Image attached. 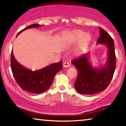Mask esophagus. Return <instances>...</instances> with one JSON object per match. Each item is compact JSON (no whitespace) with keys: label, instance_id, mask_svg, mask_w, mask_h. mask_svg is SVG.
Segmentation results:
<instances>
[{"label":"esophagus","instance_id":"1","mask_svg":"<svg viewBox=\"0 0 126 126\" xmlns=\"http://www.w3.org/2000/svg\"><path fill=\"white\" fill-rule=\"evenodd\" d=\"M71 66V64L68 62H64L63 63V67H69Z\"/></svg>","mask_w":126,"mask_h":126}]
</instances>
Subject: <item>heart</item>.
Returning <instances> with one entry per match:
<instances>
[{"instance_id":"b5f03b06","label":"heart","mask_w":126,"mask_h":126,"mask_svg":"<svg viewBox=\"0 0 126 126\" xmlns=\"http://www.w3.org/2000/svg\"><path fill=\"white\" fill-rule=\"evenodd\" d=\"M91 37L88 34H85L84 32L82 31H76L72 35L71 39V43H77L81 41L77 49V52L78 54L82 53L86 48L89 43L90 42Z\"/></svg>"}]
</instances>
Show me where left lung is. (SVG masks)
<instances>
[{
    "label": "left lung",
    "mask_w": 126,
    "mask_h": 126,
    "mask_svg": "<svg viewBox=\"0 0 126 126\" xmlns=\"http://www.w3.org/2000/svg\"><path fill=\"white\" fill-rule=\"evenodd\" d=\"M100 37L97 43L104 44L108 48V57L106 65L93 68L89 62V53L84 54L72 61L78 71L74 87L78 92L91 95L106 89L113 76L116 64L113 39L103 29L99 28Z\"/></svg>",
    "instance_id": "obj_1"
}]
</instances>
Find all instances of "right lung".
<instances>
[{"label":"right lung","mask_w":126,"mask_h":126,"mask_svg":"<svg viewBox=\"0 0 126 126\" xmlns=\"http://www.w3.org/2000/svg\"><path fill=\"white\" fill-rule=\"evenodd\" d=\"M41 26L38 24L29 25L20 31L16 37L27 29ZM10 65L13 74L19 86L25 91L36 94L43 93L47 90L52 84L55 74L63 68L62 62L61 61L38 71H32L23 67L16 61L13 50L11 52Z\"/></svg>","instance_id":"obj_1"}]
</instances>
